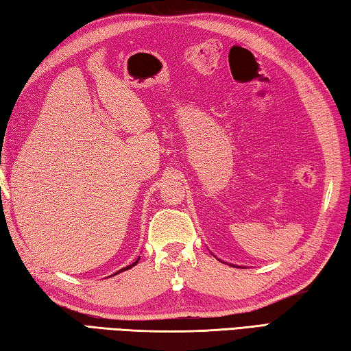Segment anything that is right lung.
Here are the masks:
<instances>
[{
    "mask_svg": "<svg viewBox=\"0 0 351 351\" xmlns=\"http://www.w3.org/2000/svg\"><path fill=\"white\" fill-rule=\"evenodd\" d=\"M138 260H140V257H138V258H136V260H135V262H134L132 265H129V266H126V267H123V269H120L119 272H115V274H114V276H117V274H120V272H123V271H128V269H130V267H132V266H135L136 263H138Z\"/></svg>",
    "mask_w": 351,
    "mask_h": 351,
    "instance_id": "right-lung-1",
    "label": "right lung"
}]
</instances>
